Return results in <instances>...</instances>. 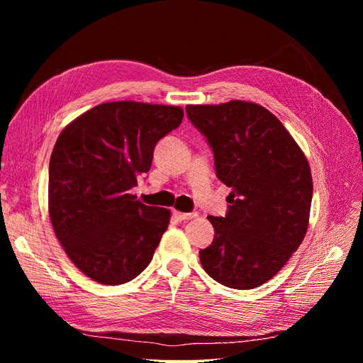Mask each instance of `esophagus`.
<instances>
[{
	"label": "esophagus",
	"mask_w": 363,
	"mask_h": 363,
	"mask_svg": "<svg viewBox=\"0 0 363 363\" xmlns=\"http://www.w3.org/2000/svg\"><path fill=\"white\" fill-rule=\"evenodd\" d=\"M174 215H175V216H177V218L180 219V221H191V219H194V218H196V216H199V213H196V212H191V213H184V212H177V211H175V212H174Z\"/></svg>",
	"instance_id": "esophagus-1"
}]
</instances>
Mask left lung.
<instances>
[{"label":"left lung","instance_id":"8db88e82","mask_svg":"<svg viewBox=\"0 0 363 363\" xmlns=\"http://www.w3.org/2000/svg\"><path fill=\"white\" fill-rule=\"evenodd\" d=\"M186 113L213 151L216 177L232 188L225 216H207L215 238L200 250L201 265L227 288H257L306 236L309 163L280 121L256 103L186 106Z\"/></svg>","mask_w":363,"mask_h":363}]
</instances>
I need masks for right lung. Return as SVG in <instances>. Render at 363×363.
Returning <instances> with one entry per match:
<instances>
[{
  "instance_id": "1",
  "label": "right lung",
  "mask_w": 363,
  "mask_h": 363,
  "mask_svg": "<svg viewBox=\"0 0 363 363\" xmlns=\"http://www.w3.org/2000/svg\"><path fill=\"white\" fill-rule=\"evenodd\" d=\"M182 119V107L113 101L84 112L57 138L50 218L65 252L87 277L115 286L148 267L171 212L145 206L131 189L150 171L157 142Z\"/></svg>"
}]
</instances>
